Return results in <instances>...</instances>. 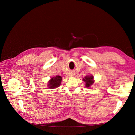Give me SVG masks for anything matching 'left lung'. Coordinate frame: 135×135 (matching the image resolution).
<instances>
[{
    "mask_svg": "<svg viewBox=\"0 0 135 135\" xmlns=\"http://www.w3.org/2000/svg\"><path fill=\"white\" fill-rule=\"evenodd\" d=\"M94 77L93 75H86L84 78H83V81L85 83V86L87 88H89L94 83L93 80Z\"/></svg>",
    "mask_w": 135,
    "mask_h": 135,
    "instance_id": "left-lung-1",
    "label": "left lung"
}]
</instances>
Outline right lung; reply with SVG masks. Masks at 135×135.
I'll return each mask as SVG.
<instances>
[{"label": "right lung", "instance_id": "obj_1", "mask_svg": "<svg viewBox=\"0 0 135 135\" xmlns=\"http://www.w3.org/2000/svg\"><path fill=\"white\" fill-rule=\"evenodd\" d=\"M62 81V77L60 75H56L55 77H52L48 82L47 86L50 89H54L60 86Z\"/></svg>", "mask_w": 135, "mask_h": 135}]
</instances>
